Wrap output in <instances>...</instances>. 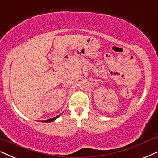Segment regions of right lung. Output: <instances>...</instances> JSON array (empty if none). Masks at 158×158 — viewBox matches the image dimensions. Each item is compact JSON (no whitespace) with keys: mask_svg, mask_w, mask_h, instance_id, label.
Returning a JSON list of instances; mask_svg holds the SVG:
<instances>
[{"mask_svg":"<svg viewBox=\"0 0 158 158\" xmlns=\"http://www.w3.org/2000/svg\"><path fill=\"white\" fill-rule=\"evenodd\" d=\"M61 114H59L58 116H56V117H53V118H50V119H47V120H43V121H40V122H53V121H55L56 118H58V117H59L60 116H61Z\"/></svg>","mask_w":158,"mask_h":158,"instance_id":"right-lung-1","label":"right lung"}]
</instances>
